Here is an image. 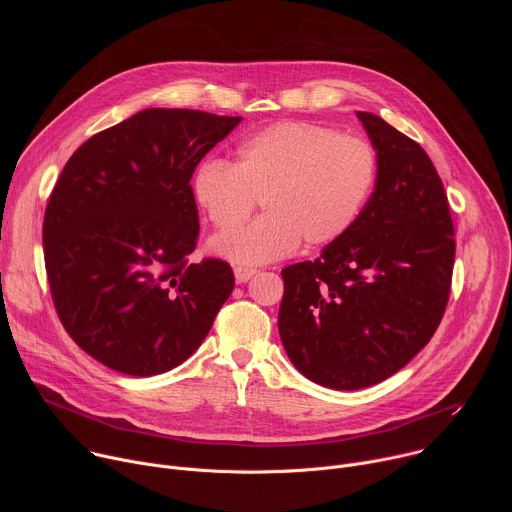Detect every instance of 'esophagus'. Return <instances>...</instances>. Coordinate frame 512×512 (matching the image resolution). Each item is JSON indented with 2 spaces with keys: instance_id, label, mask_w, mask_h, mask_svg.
<instances>
[{
  "instance_id": "34e87169",
  "label": "esophagus",
  "mask_w": 512,
  "mask_h": 512,
  "mask_svg": "<svg viewBox=\"0 0 512 512\" xmlns=\"http://www.w3.org/2000/svg\"><path fill=\"white\" fill-rule=\"evenodd\" d=\"M255 273H257V269H253V267H235L237 283H247Z\"/></svg>"
}]
</instances>
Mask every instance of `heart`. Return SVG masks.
Masks as SVG:
<instances>
[{
    "instance_id": "heart-1",
    "label": "heart",
    "mask_w": 512,
    "mask_h": 512,
    "mask_svg": "<svg viewBox=\"0 0 512 512\" xmlns=\"http://www.w3.org/2000/svg\"><path fill=\"white\" fill-rule=\"evenodd\" d=\"M375 170L367 141L314 123L281 121L243 139L233 166L202 162L192 176V198L210 225L226 233L261 197L263 217L210 243L218 257L259 265L291 255L302 241L322 247L340 239L367 202Z\"/></svg>"
}]
</instances>
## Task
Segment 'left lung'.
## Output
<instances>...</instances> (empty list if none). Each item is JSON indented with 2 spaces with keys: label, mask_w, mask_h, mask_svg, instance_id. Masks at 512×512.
<instances>
[{
  "label": "left lung",
  "mask_w": 512,
  "mask_h": 512,
  "mask_svg": "<svg viewBox=\"0 0 512 512\" xmlns=\"http://www.w3.org/2000/svg\"><path fill=\"white\" fill-rule=\"evenodd\" d=\"M356 117L377 152L375 190L316 261L281 271L277 320L294 367L336 391L389 379L429 342L456 255L448 196L429 156L381 117Z\"/></svg>",
  "instance_id": "1"
}]
</instances>
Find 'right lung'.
<instances>
[{
	"label": "right lung",
	"instance_id": "obj_1",
	"mask_svg": "<svg viewBox=\"0 0 512 512\" xmlns=\"http://www.w3.org/2000/svg\"><path fill=\"white\" fill-rule=\"evenodd\" d=\"M243 117L143 109L93 135L66 162L42 243L58 318L105 367L176 369L229 300V263H190L198 210L190 178Z\"/></svg>",
	"mask_w": 512,
	"mask_h": 512
}]
</instances>
